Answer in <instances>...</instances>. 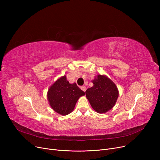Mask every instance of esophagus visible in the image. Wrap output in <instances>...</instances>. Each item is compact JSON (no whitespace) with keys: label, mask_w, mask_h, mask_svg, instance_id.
Returning a JSON list of instances; mask_svg holds the SVG:
<instances>
[{"label":"esophagus","mask_w":160,"mask_h":160,"mask_svg":"<svg viewBox=\"0 0 160 160\" xmlns=\"http://www.w3.org/2000/svg\"><path fill=\"white\" fill-rule=\"evenodd\" d=\"M81 89L82 90V91H86V87L85 86H82L81 87Z\"/></svg>","instance_id":"1"}]
</instances>
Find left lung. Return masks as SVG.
I'll return each mask as SVG.
<instances>
[{
  "label": "left lung",
  "mask_w": 160,
  "mask_h": 160,
  "mask_svg": "<svg viewBox=\"0 0 160 160\" xmlns=\"http://www.w3.org/2000/svg\"><path fill=\"white\" fill-rule=\"evenodd\" d=\"M93 86L88 88L86 95L94 110L104 113L110 110L115 106L119 97L116 85L105 75H97L92 80Z\"/></svg>",
  "instance_id": "1"
}]
</instances>
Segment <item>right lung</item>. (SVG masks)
I'll list each match as a JSON object with an SVG mask.
<instances>
[{"label": "right lung", "instance_id": "obj_1", "mask_svg": "<svg viewBox=\"0 0 160 160\" xmlns=\"http://www.w3.org/2000/svg\"><path fill=\"white\" fill-rule=\"evenodd\" d=\"M84 95V92L77 83H70L63 76L50 87L47 98L50 106L56 112L66 115L72 112L78 99Z\"/></svg>", "mask_w": 160, "mask_h": 160}]
</instances>
